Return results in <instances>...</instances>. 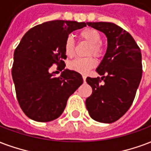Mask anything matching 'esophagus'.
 Returning <instances> with one entry per match:
<instances>
[{"label": "esophagus", "instance_id": "1", "mask_svg": "<svg viewBox=\"0 0 151 151\" xmlns=\"http://www.w3.org/2000/svg\"><path fill=\"white\" fill-rule=\"evenodd\" d=\"M82 78H83V81H86V77L85 75H83V76H82Z\"/></svg>", "mask_w": 151, "mask_h": 151}]
</instances>
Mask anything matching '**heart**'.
<instances>
[{
  "label": "heart",
  "instance_id": "heart-1",
  "mask_svg": "<svg viewBox=\"0 0 151 151\" xmlns=\"http://www.w3.org/2000/svg\"><path fill=\"white\" fill-rule=\"evenodd\" d=\"M80 38L90 44L88 50V55H93L96 58H100L102 55L103 49L101 46V37L100 33L92 28H86L79 33ZM64 51L68 57H73L75 53V42L72 37H68L64 44ZM95 59L90 57L85 58H76L70 62V70L81 73H86L89 70L96 66Z\"/></svg>",
  "mask_w": 151,
  "mask_h": 151
}]
</instances>
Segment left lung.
<instances>
[{
    "label": "left lung",
    "mask_w": 151,
    "mask_h": 151,
    "mask_svg": "<svg viewBox=\"0 0 151 151\" xmlns=\"http://www.w3.org/2000/svg\"><path fill=\"white\" fill-rule=\"evenodd\" d=\"M87 24L105 33L108 44L106 53L96 70L102 77L86 78L93 91L86 100V106L93 120L112 123L127 113L134 101L142 74L141 50L132 36L117 24Z\"/></svg>",
    "instance_id": "left-lung-1"
}]
</instances>
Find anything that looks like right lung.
Here are the masks:
<instances>
[{"label":"right lung","instance_id":"obj_1","mask_svg":"<svg viewBox=\"0 0 151 151\" xmlns=\"http://www.w3.org/2000/svg\"><path fill=\"white\" fill-rule=\"evenodd\" d=\"M85 22L51 21L30 29L14 51L12 76L17 101L25 115L34 121H53L61 116L70 96L83 83L74 70H65V39ZM53 64L64 71L60 77L49 72Z\"/></svg>","mask_w":151,"mask_h":151}]
</instances>
